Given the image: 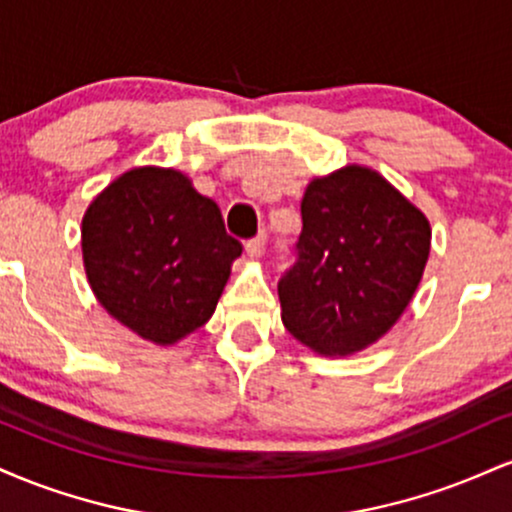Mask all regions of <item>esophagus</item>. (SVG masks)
I'll use <instances>...</instances> for the list:
<instances>
[{
  "label": "esophagus",
  "mask_w": 512,
  "mask_h": 512,
  "mask_svg": "<svg viewBox=\"0 0 512 512\" xmlns=\"http://www.w3.org/2000/svg\"><path fill=\"white\" fill-rule=\"evenodd\" d=\"M264 243H267V236H264V231H260L255 238L248 240V245H245V250H248V255L252 257V260H257V257L262 255V252H264Z\"/></svg>",
  "instance_id": "obj_1"
}]
</instances>
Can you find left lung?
Instances as JSON below:
<instances>
[{"label":"left lung","instance_id":"left-lung-1","mask_svg":"<svg viewBox=\"0 0 512 512\" xmlns=\"http://www.w3.org/2000/svg\"><path fill=\"white\" fill-rule=\"evenodd\" d=\"M296 260L279 279L281 320L325 356L380 339L424 274L426 216L373 170L349 166L308 185Z\"/></svg>","mask_w":512,"mask_h":512}]
</instances>
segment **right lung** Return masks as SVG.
<instances>
[{"instance_id": "obj_1", "label": "right lung", "mask_w": 512, "mask_h": 512, "mask_svg": "<svg viewBox=\"0 0 512 512\" xmlns=\"http://www.w3.org/2000/svg\"><path fill=\"white\" fill-rule=\"evenodd\" d=\"M81 248L103 308L139 337L173 344L214 313L243 243L178 170L137 168L93 199Z\"/></svg>"}]
</instances>
